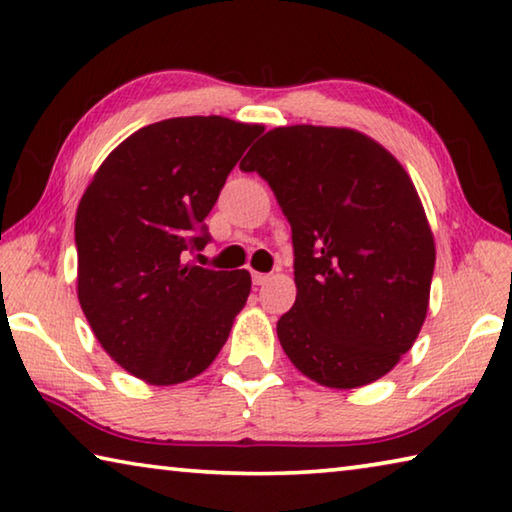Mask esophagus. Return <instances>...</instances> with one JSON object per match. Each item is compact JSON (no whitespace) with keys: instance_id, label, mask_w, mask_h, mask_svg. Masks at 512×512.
<instances>
[{"instance_id":"1","label":"esophagus","mask_w":512,"mask_h":512,"mask_svg":"<svg viewBox=\"0 0 512 512\" xmlns=\"http://www.w3.org/2000/svg\"><path fill=\"white\" fill-rule=\"evenodd\" d=\"M268 280H271V275H268V273L253 271V284H257V287H262V284H266Z\"/></svg>"}]
</instances>
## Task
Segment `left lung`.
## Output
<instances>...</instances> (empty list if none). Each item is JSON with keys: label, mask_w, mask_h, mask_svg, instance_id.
<instances>
[{"label": "left lung", "mask_w": 512, "mask_h": 512, "mask_svg": "<svg viewBox=\"0 0 512 512\" xmlns=\"http://www.w3.org/2000/svg\"><path fill=\"white\" fill-rule=\"evenodd\" d=\"M291 223L296 302L277 339L302 375L359 388L413 348L429 309L436 244L413 180L352 128L284 126L241 160Z\"/></svg>", "instance_id": "obj_1"}]
</instances>
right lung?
I'll return each instance as SVG.
<instances>
[{
    "mask_svg": "<svg viewBox=\"0 0 512 512\" xmlns=\"http://www.w3.org/2000/svg\"><path fill=\"white\" fill-rule=\"evenodd\" d=\"M264 133L219 115L173 117L126 137L76 210V291L94 336L153 386L210 366L250 293L248 271L185 262L210 235L205 216L228 173Z\"/></svg>",
    "mask_w": 512,
    "mask_h": 512,
    "instance_id": "1",
    "label": "right lung"
}]
</instances>
